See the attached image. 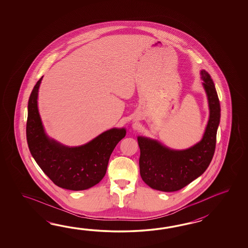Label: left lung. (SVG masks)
I'll use <instances>...</instances> for the list:
<instances>
[{
	"instance_id": "left-lung-1",
	"label": "left lung",
	"mask_w": 248,
	"mask_h": 248,
	"mask_svg": "<svg viewBox=\"0 0 248 248\" xmlns=\"http://www.w3.org/2000/svg\"><path fill=\"white\" fill-rule=\"evenodd\" d=\"M201 75L210 113L200 142L185 150H173L157 140L137 137L140 148V174L142 181L154 190L171 192L183 189L206 171L213 158L221 107L210 74L201 70Z\"/></svg>"
}]
</instances>
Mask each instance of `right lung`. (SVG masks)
I'll use <instances>...</instances> for the list:
<instances>
[{
  "instance_id": "1",
  "label": "right lung",
  "mask_w": 248,
  "mask_h": 248,
  "mask_svg": "<svg viewBox=\"0 0 248 248\" xmlns=\"http://www.w3.org/2000/svg\"><path fill=\"white\" fill-rule=\"evenodd\" d=\"M42 77L28 101L27 139L30 153L44 174L58 187L72 190L90 189L106 175L111 153L126 136V129L113 127L75 147L65 146L47 137L38 111Z\"/></svg>"
}]
</instances>
